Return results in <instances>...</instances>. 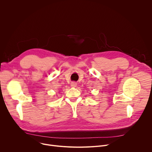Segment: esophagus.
<instances>
[{
    "instance_id": "1",
    "label": "esophagus",
    "mask_w": 152,
    "mask_h": 152,
    "mask_svg": "<svg viewBox=\"0 0 152 152\" xmlns=\"http://www.w3.org/2000/svg\"><path fill=\"white\" fill-rule=\"evenodd\" d=\"M71 86L72 87H76V85H77V83L76 82H72V83H71Z\"/></svg>"
}]
</instances>
